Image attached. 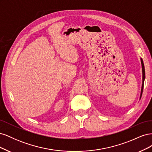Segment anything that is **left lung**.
Returning <instances> with one entry per match:
<instances>
[{
  "label": "left lung",
  "instance_id": "8db88e82",
  "mask_svg": "<svg viewBox=\"0 0 152 152\" xmlns=\"http://www.w3.org/2000/svg\"><path fill=\"white\" fill-rule=\"evenodd\" d=\"M141 65H142V87H141V97L142 96V90H143V87H144V80L145 79V66H144V64H143V61H142V59H141Z\"/></svg>",
  "mask_w": 152,
  "mask_h": 152
}]
</instances>
